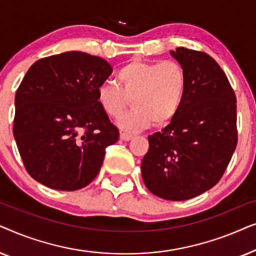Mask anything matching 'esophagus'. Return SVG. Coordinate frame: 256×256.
<instances>
[{
	"label": "esophagus",
	"mask_w": 256,
	"mask_h": 256,
	"mask_svg": "<svg viewBox=\"0 0 256 256\" xmlns=\"http://www.w3.org/2000/svg\"><path fill=\"white\" fill-rule=\"evenodd\" d=\"M120 138H121V140H124V141H129V140H132V135H130V134H127V132H122L121 134H120Z\"/></svg>",
	"instance_id": "34e87169"
}]
</instances>
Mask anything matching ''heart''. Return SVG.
<instances>
[{
  "instance_id": "b5f03b06",
  "label": "heart",
  "mask_w": 256,
  "mask_h": 256,
  "mask_svg": "<svg viewBox=\"0 0 256 256\" xmlns=\"http://www.w3.org/2000/svg\"><path fill=\"white\" fill-rule=\"evenodd\" d=\"M188 90L185 68L174 60L127 62L118 72V86L101 84L96 101L110 118H118L132 100V110L118 124L124 132H136L152 124H170L183 106Z\"/></svg>"
}]
</instances>
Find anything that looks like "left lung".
I'll use <instances>...</instances> for the list:
<instances>
[{
  "instance_id": "1",
  "label": "left lung",
  "mask_w": 256,
  "mask_h": 256,
  "mask_svg": "<svg viewBox=\"0 0 256 256\" xmlns=\"http://www.w3.org/2000/svg\"><path fill=\"white\" fill-rule=\"evenodd\" d=\"M188 90L177 116L149 135L142 160L148 190L166 200H186L222 180L238 143L236 98L225 72L204 51L177 48Z\"/></svg>"
}]
</instances>
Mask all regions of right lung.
Instances as JSON below:
<instances>
[{"instance_id":"right-lung-1","label":"right lung","mask_w":256,"mask_h":256,"mask_svg":"<svg viewBox=\"0 0 256 256\" xmlns=\"http://www.w3.org/2000/svg\"><path fill=\"white\" fill-rule=\"evenodd\" d=\"M113 68L80 51L38 59L15 96L14 138L28 174L45 186L74 191L102 166L118 129L96 101Z\"/></svg>"}]
</instances>
